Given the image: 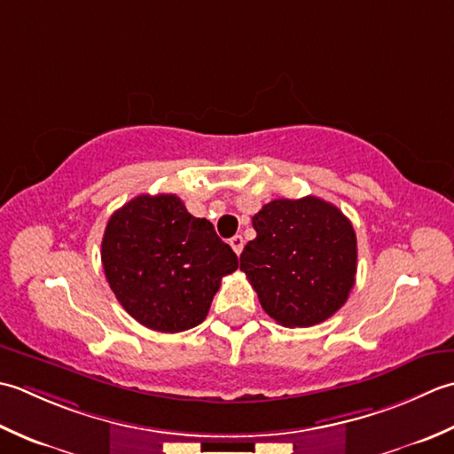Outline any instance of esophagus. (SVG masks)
I'll return each mask as SVG.
<instances>
[{
	"mask_svg": "<svg viewBox=\"0 0 454 454\" xmlns=\"http://www.w3.org/2000/svg\"><path fill=\"white\" fill-rule=\"evenodd\" d=\"M229 245L233 247V251H235L237 254H240V253H243V247H245V239L240 237V235H235L233 239L229 240Z\"/></svg>",
	"mask_w": 454,
	"mask_h": 454,
	"instance_id": "1",
	"label": "esophagus"
}]
</instances>
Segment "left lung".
I'll return each mask as SVG.
<instances>
[{
  "mask_svg": "<svg viewBox=\"0 0 454 454\" xmlns=\"http://www.w3.org/2000/svg\"><path fill=\"white\" fill-rule=\"evenodd\" d=\"M253 227L240 270L268 316L284 327H311L343 308L356 274V235L343 211L316 196L274 200Z\"/></svg>",
  "mask_w": 454,
  "mask_h": 454,
  "instance_id": "left-lung-1",
  "label": "left lung"
}]
</instances>
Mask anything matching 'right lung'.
I'll return each mask as SVG.
<instances>
[{
  "instance_id": "obj_1",
  "label": "right lung",
  "mask_w": 454,
  "mask_h": 454,
  "mask_svg": "<svg viewBox=\"0 0 454 454\" xmlns=\"http://www.w3.org/2000/svg\"><path fill=\"white\" fill-rule=\"evenodd\" d=\"M101 264L129 316L153 331L180 333L207 317L221 278L239 261L178 196L143 193L107 221Z\"/></svg>"
}]
</instances>
